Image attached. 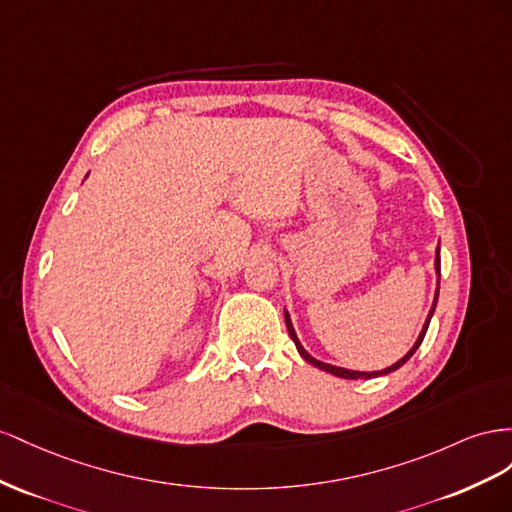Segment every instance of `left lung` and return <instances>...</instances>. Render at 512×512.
<instances>
[{
  "label": "left lung",
  "mask_w": 512,
  "mask_h": 512,
  "mask_svg": "<svg viewBox=\"0 0 512 512\" xmlns=\"http://www.w3.org/2000/svg\"><path fill=\"white\" fill-rule=\"evenodd\" d=\"M433 266H435V274H437V287H435V296H433V304H431V309H429V315H427V319H425V324H422V330H420L418 339H416V343L412 345L410 352H407L403 358H399V360L394 362V364H390V367H386V369H382V371H352V369L334 367V364H328V362H321V360L313 358V356H311L309 352H306V349L302 347V343H300V339H298V334H296V330H294V324H291V317H289V313L285 311V324H287V332H289L291 341L296 343L298 354H300V356H302L306 362L313 364V367H317V369H321V371H326V373L337 375V377H343V379H371V377L388 375V373H392V371L401 369L403 364H405L407 360H410V358L416 354V349L420 347L422 339H425L427 328H429V321H431V317H433V311H435V304H437V294H440V244H437V248H435V264H433Z\"/></svg>",
  "instance_id": "1"
}]
</instances>
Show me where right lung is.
I'll list each match as a JSON object with an SVG mask.
<instances>
[{
	"instance_id": "right-lung-1",
	"label": "right lung",
	"mask_w": 512,
	"mask_h": 512,
	"mask_svg": "<svg viewBox=\"0 0 512 512\" xmlns=\"http://www.w3.org/2000/svg\"><path fill=\"white\" fill-rule=\"evenodd\" d=\"M85 178H87V175H85Z\"/></svg>"
}]
</instances>
